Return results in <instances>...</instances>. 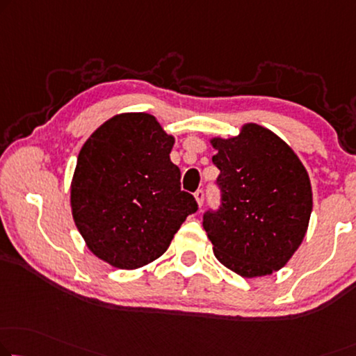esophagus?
<instances>
[{
  "label": "esophagus",
  "mask_w": 356,
  "mask_h": 356,
  "mask_svg": "<svg viewBox=\"0 0 356 356\" xmlns=\"http://www.w3.org/2000/svg\"><path fill=\"white\" fill-rule=\"evenodd\" d=\"M195 200H196V203H198V208H201V206H203V201H204V192H203V190H196V192H195Z\"/></svg>",
  "instance_id": "34e87169"
}]
</instances>
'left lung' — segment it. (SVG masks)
Returning <instances> with one entry per match:
<instances>
[{"label": "left lung", "mask_w": 356, "mask_h": 356, "mask_svg": "<svg viewBox=\"0 0 356 356\" xmlns=\"http://www.w3.org/2000/svg\"><path fill=\"white\" fill-rule=\"evenodd\" d=\"M220 169L222 208L203 227L222 265L245 278L283 268L304 241L314 193L309 172L286 142L246 123L233 137H211Z\"/></svg>", "instance_id": "1"}]
</instances>
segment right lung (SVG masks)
I'll use <instances>...</instances> for the list:
<instances>
[{
    "instance_id": "obj_1",
    "label": "right lung",
    "mask_w": 356,
    "mask_h": 356,
    "mask_svg": "<svg viewBox=\"0 0 356 356\" xmlns=\"http://www.w3.org/2000/svg\"><path fill=\"white\" fill-rule=\"evenodd\" d=\"M174 142L153 115L127 111L100 124L79 150L72 216L89 251L111 267L156 261L198 209L180 190V169L169 158Z\"/></svg>"
}]
</instances>
